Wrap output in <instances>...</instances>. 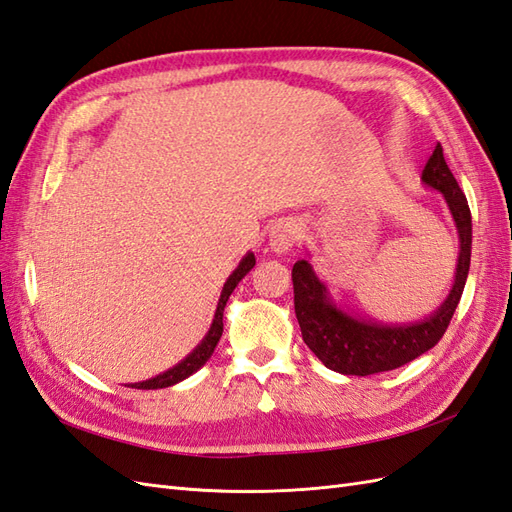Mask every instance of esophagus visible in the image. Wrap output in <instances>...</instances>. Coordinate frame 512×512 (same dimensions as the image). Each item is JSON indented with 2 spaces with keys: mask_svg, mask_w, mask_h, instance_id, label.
I'll use <instances>...</instances> for the list:
<instances>
[{
  "mask_svg": "<svg viewBox=\"0 0 512 512\" xmlns=\"http://www.w3.org/2000/svg\"><path fill=\"white\" fill-rule=\"evenodd\" d=\"M296 235H298V225L294 220H279L270 227V242L268 244L274 253L285 255L294 248Z\"/></svg>",
  "mask_w": 512,
  "mask_h": 512,
  "instance_id": "34e87169",
  "label": "esophagus"
}]
</instances>
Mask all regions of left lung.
Returning a JSON list of instances; mask_svg holds the SVG:
<instances>
[{"label": "left lung", "mask_w": 512, "mask_h": 512, "mask_svg": "<svg viewBox=\"0 0 512 512\" xmlns=\"http://www.w3.org/2000/svg\"><path fill=\"white\" fill-rule=\"evenodd\" d=\"M424 186L443 194L458 231V264L448 298L428 318L406 324L365 320L339 307L329 287L309 264L298 259L292 268L294 309L305 344L326 368L346 376H370L396 370L424 355L443 337L463 296L471 259V212L463 190L445 164L441 144L432 151L422 173Z\"/></svg>", "instance_id": "obj_1"}]
</instances>
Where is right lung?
<instances>
[{"label": "right lung", "mask_w": 512, "mask_h": 512, "mask_svg": "<svg viewBox=\"0 0 512 512\" xmlns=\"http://www.w3.org/2000/svg\"><path fill=\"white\" fill-rule=\"evenodd\" d=\"M253 266H255V255L253 253H246L242 257V261H240V266L229 274V279H227L225 287H222L220 298H218V307H216V313H214L212 326H209L207 335L201 339V344L196 346L186 359L179 361L177 365H173V368H170V370L149 378V381L131 383V387H134V389H164V387H170V385H177L181 381H186V378L192 376L196 370H201L203 365L209 361V357L214 355V348L220 342V335H222V313H225L227 300L233 294L235 287H238V283L246 277L248 272L253 270Z\"/></svg>", "instance_id": "right-lung-1"}]
</instances>
